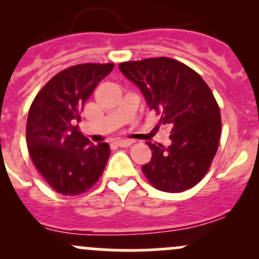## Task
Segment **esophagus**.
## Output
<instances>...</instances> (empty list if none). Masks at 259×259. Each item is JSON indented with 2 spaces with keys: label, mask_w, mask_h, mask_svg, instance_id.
Masks as SVG:
<instances>
[{
  "label": "esophagus",
  "mask_w": 259,
  "mask_h": 259,
  "mask_svg": "<svg viewBox=\"0 0 259 259\" xmlns=\"http://www.w3.org/2000/svg\"><path fill=\"white\" fill-rule=\"evenodd\" d=\"M115 144H116L117 146H121V148H126V146L132 145V142H130V140L120 139V140H116V142H115Z\"/></svg>",
  "instance_id": "esophagus-1"
}]
</instances>
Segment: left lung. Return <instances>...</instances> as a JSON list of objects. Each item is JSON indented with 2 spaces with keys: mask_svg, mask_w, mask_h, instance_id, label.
<instances>
[{
  "mask_svg": "<svg viewBox=\"0 0 259 259\" xmlns=\"http://www.w3.org/2000/svg\"><path fill=\"white\" fill-rule=\"evenodd\" d=\"M119 69L160 115L159 122L171 126L170 145L148 143L153 155L143 173L161 192L193 188L209 169L221 138V111L209 86L170 57L121 62Z\"/></svg>",
  "mask_w": 259,
  "mask_h": 259,
  "instance_id": "obj_1",
  "label": "left lung"
}]
</instances>
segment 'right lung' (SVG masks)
Instances as JSON below:
<instances>
[{"instance_id": "obj_1", "label": "right lung", "mask_w": 259, "mask_h": 259, "mask_svg": "<svg viewBox=\"0 0 259 259\" xmlns=\"http://www.w3.org/2000/svg\"><path fill=\"white\" fill-rule=\"evenodd\" d=\"M114 64H80L55 75L31 104L26 143L33 165L62 195L90 189L110 156L108 143L91 144L77 122L86 100Z\"/></svg>"}]
</instances>
